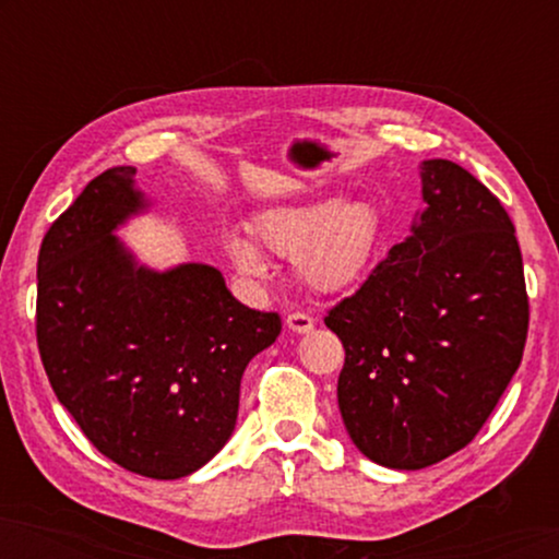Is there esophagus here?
Returning <instances> with one entry per match:
<instances>
[{"label": "esophagus", "instance_id": "esophagus-1", "mask_svg": "<svg viewBox=\"0 0 559 559\" xmlns=\"http://www.w3.org/2000/svg\"><path fill=\"white\" fill-rule=\"evenodd\" d=\"M287 328L293 333H310L312 328H316V320L308 312H293V316H287Z\"/></svg>", "mask_w": 559, "mask_h": 559}]
</instances>
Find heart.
I'll use <instances>...</instances> for the list:
<instances>
[{"instance_id":"obj_1","label":"heart","mask_w":559,"mask_h":559,"mask_svg":"<svg viewBox=\"0 0 559 559\" xmlns=\"http://www.w3.org/2000/svg\"><path fill=\"white\" fill-rule=\"evenodd\" d=\"M381 213L366 198H325L277 205L259 213L257 241L274 257L293 259L295 277L310 293L333 295L361 282L377 262L381 247ZM226 257L241 274L266 272L264 254L241 234H228Z\"/></svg>"}]
</instances>
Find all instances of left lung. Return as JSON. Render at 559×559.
Segmentation results:
<instances>
[{
	"label": "left lung",
	"mask_w": 559,
	"mask_h": 559,
	"mask_svg": "<svg viewBox=\"0 0 559 559\" xmlns=\"http://www.w3.org/2000/svg\"><path fill=\"white\" fill-rule=\"evenodd\" d=\"M425 211L328 312L346 348L338 409L369 461L419 471L468 445L522 364L530 300L514 224L450 159L419 165Z\"/></svg>",
	"instance_id": "obj_1"
}]
</instances>
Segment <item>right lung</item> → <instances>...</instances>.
Masks as SVG:
<instances>
[{
  "mask_svg": "<svg viewBox=\"0 0 559 559\" xmlns=\"http://www.w3.org/2000/svg\"><path fill=\"white\" fill-rule=\"evenodd\" d=\"M136 167L88 182L37 257V348L58 402L121 468L173 480L203 468L239 415L241 377L282 331L211 264L157 272L117 236L150 201Z\"/></svg>",
  "mask_w": 559,
  "mask_h": 559,
  "instance_id": "add662e5",
  "label": "right lung"
}]
</instances>
